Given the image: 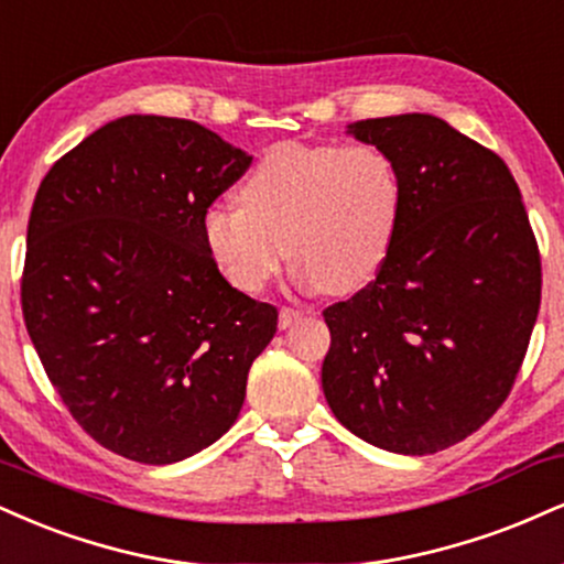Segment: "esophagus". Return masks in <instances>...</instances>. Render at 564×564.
I'll use <instances>...</instances> for the list:
<instances>
[{"instance_id": "obj_1", "label": "esophagus", "mask_w": 564, "mask_h": 564, "mask_svg": "<svg viewBox=\"0 0 564 564\" xmlns=\"http://www.w3.org/2000/svg\"><path fill=\"white\" fill-rule=\"evenodd\" d=\"M302 315H304L302 310H294V307H283V310H281V315H278V325H281V328H291V325H294L296 321H300Z\"/></svg>"}]
</instances>
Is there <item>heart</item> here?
Returning a JSON list of instances; mask_svg holds the SVG:
<instances>
[{"instance_id": "obj_1", "label": "heart", "mask_w": 564, "mask_h": 564, "mask_svg": "<svg viewBox=\"0 0 564 564\" xmlns=\"http://www.w3.org/2000/svg\"><path fill=\"white\" fill-rule=\"evenodd\" d=\"M239 202L202 213V241L230 286L268 289L289 257L296 286L344 296L389 260L404 188L381 147L286 141L257 160Z\"/></svg>"}]
</instances>
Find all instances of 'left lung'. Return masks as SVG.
I'll use <instances>...</instances> for the list:
<instances>
[{
  "instance_id": "1",
  "label": "left lung",
  "mask_w": 564,
  "mask_h": 564,
  "mask_svg": "<svg viewBox=\"0 0 564 564\" xmlns=\"http://www.w3.org/2000/svg\"><path fill=\"white\" fill-rule=\"evenodd\" d=\"M402 173V220L381 273L323 312V393L378 449L436 454L510 393L541 304V257L510 167L425 112L357 120Z\"/></svg>"
}]
</instances>
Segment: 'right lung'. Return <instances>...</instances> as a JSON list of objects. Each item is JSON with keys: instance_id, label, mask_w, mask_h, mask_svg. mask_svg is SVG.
I'll return each instance as SVG.
<instances>
[{"instance_id": "add662e5", "label": "right lung", "mask_w": 564, "mask_h": 564, "mask_svg": "<svg viewBox=\"0 0 564 564\" xmlns=\"http://www.w3.org/2000/svg\"><path fill=\"white\" fill-rule=\"evenodd\" d=\"M209 128L126 115L44 175L20 283L46 376L94 441L144 465L207 449L239 417L273 304L220 275L202 213L249 167Z\"/></svg>"}]
</instances>
